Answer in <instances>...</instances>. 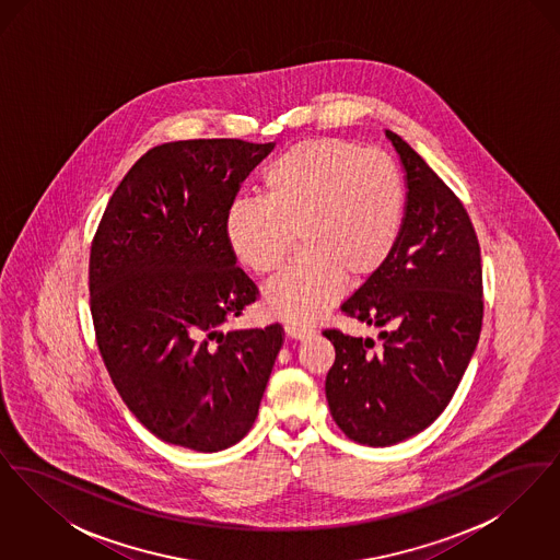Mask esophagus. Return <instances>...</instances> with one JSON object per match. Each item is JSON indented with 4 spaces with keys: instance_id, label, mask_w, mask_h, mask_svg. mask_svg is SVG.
I'll return each instance as SVG.
<instances>
[{
    "instance_id": "esophagus-1",
    "label": "esophagus",
    "mask_w": 560,
    "mask_h": 560,
    "mask_svg": "<svg viewBox=\"0 0 560 560\" xmlns=\"http://www.w3.org/2000/svg\"><path fill=\"white\" fill-rule=\"evenodd\" d=\"M285 334H288V338H293V340H304V338L315 336V327L298 325V323H285Z\"/></svg>"
}]
</instances>
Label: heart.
<instances>
[{
  "label": "heart",
  "mask_w": 560,
  "mask_h": 560,
  "mask_svg": "<svg viewBox=\"0 0 560 560\" xmlns=\"http://www.w3.org/2000/svg\"><path fill=\"white\" fill-rule=\"evenodd\" d=\"M265 199L235 201L224 237L241 267L270 275L285 265L293 240L304 256L270 281L265 308L308 323L342 292L384 267L402 233L407 190L397 161L347 138L304 140L265 170Z\"/></svg>",
  "instance_id": "1"
}]
</instances>
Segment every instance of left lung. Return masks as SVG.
<instances>
[{"label":"left lung","mask_w":560,"mask_h":560,"mask_svg":"<svg viewBox=\"0 0 560 560\" xmlns=\"http://www.w3.org/2000/svg\"><path fill=\"white\" fill-rule=\"evenodd\" d=\"M407 172V212L390 260L342 302L382 327V347L338 327L325 377L331 418L350 441L388 447L430 427L450 405L479 345L482 267L459 197L399 133L386 132Z\"/></svg>","instance_id":"1"}]
</instances>
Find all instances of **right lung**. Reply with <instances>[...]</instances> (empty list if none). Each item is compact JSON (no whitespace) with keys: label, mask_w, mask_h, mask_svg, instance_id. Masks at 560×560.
<instances>
[{"label":"right lung","mask_w":560,"mask_h":560,"mask_svg":"<svg viewBox=\"0 0 560 560\" xmlns=\"http://www.w3.org/2000/svg\"><path fill=\"white\" fill-rule=\"evenodd\" d=\"M272 149L240 138L165 142L133 163L90 247V311L113 386L161 441L226 450L249 432L283 347L281 323L222 331L260 293L224 218Z\"/></svg>","instance_id":"obj_1"}]
</instances>
